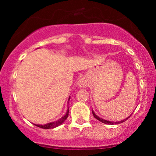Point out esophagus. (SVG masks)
<instances>
[{"instance_id": "34e87169", "label": "esophagus", "mask_w": 156, "mask_h": 156, "mask_svg": "<svg viewBox=\"0 0 156 156\" xmlns=\"http://www.w3.org/2000/svg\"><path fill=\"white\" fill-rule=\"evenodd\" d=\"M77 85L79 87H81V88H85V87H87L88 85V81L86 78H81L80 80L78 81Z\"/></svg>"}]
</instances>
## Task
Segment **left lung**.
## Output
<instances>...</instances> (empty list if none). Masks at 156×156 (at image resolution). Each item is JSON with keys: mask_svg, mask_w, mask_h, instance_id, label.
<instances>
[{"mask_svg": "<svg viewBox=\"0 0 156 156\" xmlns=\"http://www.w3.org/2000/svg\"><path fill=\"white\" fill-rule=\"evenodd\" d=\"M92 114L94 115V118H96L97 119V120H99V121H101V122H102V123H106V124H111V125H114V124H119V123H123V122H124V121H126L129 118L130 116H129L128 117V118H126V119H123V120H122V121H117V122H112V121H106V120H104V119H101V118H99V116H97V115H96L95 114V113L93 112L92 111Z\"/></svg>", "mask_w": 156, "mask_h": 156, "instance_id": "obj_1", "label": "left lung"}]
</instances>
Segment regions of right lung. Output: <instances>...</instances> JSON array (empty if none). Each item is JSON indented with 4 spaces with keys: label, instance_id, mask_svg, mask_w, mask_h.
<instances>
[{
    "label": "right lung",
    "instance_id": "right-lung-1",
    "mask_svg": "<svg viewBox=\"0 0 156 156\" xmlns=\"http://www.w3.org/2000/svg\"><path fill=\"white\" fill-rule=\"evenodd\" d=\"M69 99H70V98H69ZM69 100H68V101H69ZM68 115H69V109H67V113H66V114L65 115V116H64L63 117H62L60 119H59V120H57L56 121H54V122H52V123H47V124H44V125H39V124H34V125L36 126L42 128V129H54V128L58 126L61 125L62 123H64V121H65L66 119H67Z\"/></svg>",
    "mask_w": 156,
    "mask_h": 156
}]
</instances>
